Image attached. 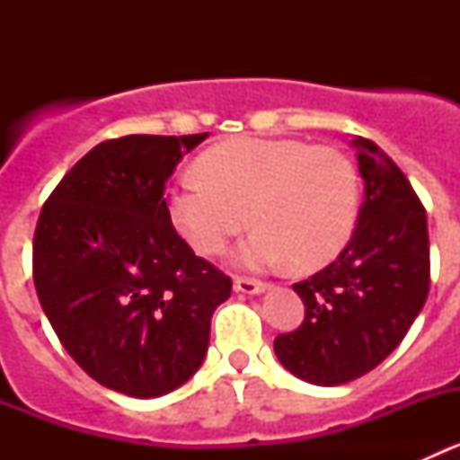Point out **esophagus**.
<instances>
[{"mask_svg":"<svg viewBox=\"0 0 460 460\" xmlns=\"http://www.w3.org/2000/svg\"><path fill=\"white\" fill-rule=\"evenodd\" d=\"M234 290L243 295H262L267 290V283L253 279H234Z\"/></svg>","mask_w":460,"mask_h":460,"instance_id":"esophagus-1","label":"esophagus"}]
</instances>
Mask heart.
<instances>
[{
	"label": "heart",
	"mask_w": 460,
	"mask_h": 460,
	"mask_svg": "<svg viewBox=\"0 0 460 460\" xmlns=\"http://www.w3.org/2000/svg\"><path fill=\"white\" fill-rule=\"evenodd\" d=\"M359 205V174L343 152L267 137L214 145L198 172L168 190L170 221L202 255H221L249 223L258 226L234 255L249 270L329 265L350 243Z\"/></svg>",
	"instance_id": "heart-1"
}]
</instances>
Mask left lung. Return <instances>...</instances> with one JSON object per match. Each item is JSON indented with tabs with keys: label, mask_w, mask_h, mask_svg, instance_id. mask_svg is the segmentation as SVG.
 <instances>
[{
	"label": "left lung",
	"mask_w": 460,
	"mask_h": 460,
	"mask_svg": "<svg viewBox=\"0 0 460 460\" xmlns=\"http://www.w3.org/2000/svg\"><path fill=\"white\" fill-rule=\"evenodd\" d=\"M364 180L355 234L339 258L295 283L306 315L274 341L299 380L334 387L373 371L408 334L429 296L426 211L398 165L376 142L350 140Z\"/></svg>",
	"instance_id": "1"
}]
</instances>
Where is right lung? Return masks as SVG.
Returning a JSON list of instances; mask_svg holds the SVG:
<instances>
[{"instance_id":"1","label":"right lung","mask_w":460,"mask_h":460,"mask_svg":"<svg viewBox=\"0 0 460 460\" xmlns=\"http://www.w3.org/2000/svg\"><path fill=\"white\" fill-rule=\"evenodd\" d=\"M198 136H126L84 154L40 209L39 302L68 355L103 387L164 396L202 367L233 280L198 258L164 190Z\"/></svg>"}]
</instances>
